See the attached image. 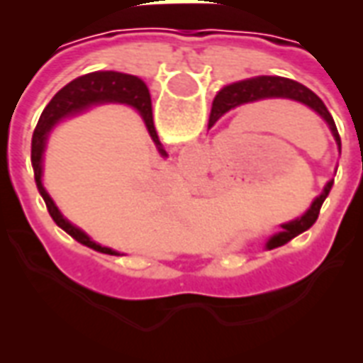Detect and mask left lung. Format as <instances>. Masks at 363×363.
Segmentation results:
<instances>
[{"mask_svg": "<svg viewBox=\"0 0 363 363\" xmlns=\"http://www.w3.org/2000/svg\"><path fill=\"white\" fill-rule=\"evenodd\" d=\"M262 99H291V101H297V103L309 106L311 111L317 112L320 118L327 122L330 132L335 135L336 143H338V150H340V135H338L335 120L330 116V112L325 106V103L311 89H307L305 85H301V83L294 82V79H286V77H278V75H260V77H252V79H245V82H237L233 85L223 87L216 95V99H213L208 126H213L225 112L235 108L239 104L255 103V101H262ZM330 189H333V181L327 182V186L323 189L319 196L313 200L311 208L301 218L288 221V223H281V231L268 239L267 249L281 247V245L291 241L294 237H297L299 233H303V231L311 228L313 223L317 221V218H319L320 206L325 202V198L328 196Z\"/></svg>", "mask_w": 363, "mask_h": 363, "instance_id": "8db88e82", "label": "left lung"}]
</instances>
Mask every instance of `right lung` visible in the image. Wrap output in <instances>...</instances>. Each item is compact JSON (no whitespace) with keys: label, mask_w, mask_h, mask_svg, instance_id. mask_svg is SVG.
I'll list each match as a JSON object with an SVG mask.
<instances>
[{"label":"right lung","mask_w":363,"mask_h":363,"mask_svg":"<svg viewBox=\"0 0 363 363\" xmlns=\"http://www.w3.org/2000/svg\"><path fill=\"white\" fill-rule=\"evenodd\" d=\"M101 103H124L134 106L135 111L142 114L143 122L147 126L151 140L159 145V153L167 155L165 150H161L157 132L153 126V116H151V96L147 85L135 77V75L118 74V72H95V74H87L83 77H77L72 83H67L64 89H60L54 99H52L48 106L44 108L40 114V120L35 128L33 134V145H30V161H33V169H35V181L38 186L40 196L46 202V208L50 212L52 220L56 221V225L62 228L66 233L74 237L75 241H79L85 247H89L93 251L104 252V255H118L108 247H101L95 241H91L89 235H85L82 229L72 225L69 221L60 213V210L54 204V200L48 196V192L43 186V153L46 147V140L50 130L60 120L74 116L77 112L87 111L93 104Z\"/></svg>","instance_id":"right-lung-1"}]
</instances>
